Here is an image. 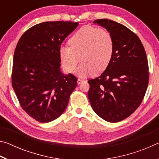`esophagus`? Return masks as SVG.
I'll return each instance as SVG.
<instances>
[{
  "mask_svg": "<svg viewBox=\"0 0 159 159\" xmlns=\"http://www.w3.org/2000/svg\"><path fill=\"white\" fill-rule=\"evenodd\" d=\"M83 82V80H82V79H79L77 80V83H78V84L79 85H80V84H81V83Z\"/></svg>",
  "mask_w": 159,
  "mask_h": 159,
  "instance_id": "esophagus-1",
  "label": "esophagus"
}]
</instances>
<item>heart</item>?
<instances>
[{"label": "heart", "mask_w": 159, "mask_h": 159, "mask_svg": "<svg viewBox=\"0 0 159 159\" xmlns=\"http://www.w3.org/2000/svg\"><path fill=\"white\" fill-rule=\"evenodd\" d=\"M70 46L60 48L61 65L67 72H72L82 55L83 64L75 74L85 78L95 75L98 70L104 71L109 66L114 54V40L111 34L104 29L84 26L70 38Z\"/></svg>", "instance_id": "heart-1"}]
</instances>
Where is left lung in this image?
<instances>
[{
  "label": "left lung",
  "mask_w": 159,
  "mask_h": 159,
  "mask_svg": "<svg viewBox=\"0 0 159 159\" xmlns=\"http://www.w3.org/2000/svg\"><path fill=\"white\" fill-rule=\"evenodd\" d=\"M114 40V54L100 76L88 80V98L97 114L106 121H121L140 105L149 83V66L138 36L124 25L108 19L93 21Z\"/></svg>",
  "instance_id": "1"
}]
</instances>
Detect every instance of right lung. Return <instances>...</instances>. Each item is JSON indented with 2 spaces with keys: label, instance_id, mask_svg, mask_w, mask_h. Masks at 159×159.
Returning <instances> with one entry per match:
<instances>
[{
  "label": "right lung",
  "instance_id": "right-lung-1",
  "mask_svg": "<svg viewBox=\"0 0 159 159\" xmlns=\"http://www.w3.org/2000/svg\"><path fill=\"white\" fill-rule=\"evenodd\" d=\"M79 25L73 21H45L25 32L16 46L12 84L25 112L41 123L57 118L77 85L73 74L60 69L61 44Z\"/></svg>",
  "mask_w": 159,
  "mask_h": 159
}]
</instances>
